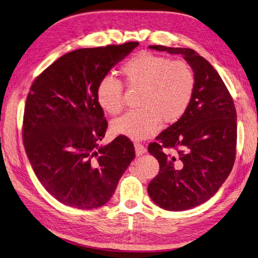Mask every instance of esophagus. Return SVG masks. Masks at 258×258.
<instances>
[{
    "mask_svg": "<svg viewBox=\"0 0 258 258\" xmlns=\"http://www.w3.org/2000/svg\"><path fill=\"white\" fill-rule=\"evenodd\" d=\"M135 153L137 156H141V155L146 153V147L143 145L141 143H135Z\"/></svg>",
    "mask_w": 258,
    "mask_h": 258,
    "instance_id": "34e87169",
    "label": "esophagus"
}]
</instances>
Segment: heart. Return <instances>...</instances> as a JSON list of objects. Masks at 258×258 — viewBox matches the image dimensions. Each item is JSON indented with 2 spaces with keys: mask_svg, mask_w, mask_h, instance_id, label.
Listing matches in <instances>:
<instances>
[{
  "mask_svg": "<svg viewBox=\"0 0 258 258\" xmlns=\"http://www.w3.org/2000/svg\"><path fill=\"white\" fill-rule=\"evenodd\" d=\"M121 74L130 88H141L139 104L112 122L117 135L140 141L153 136L161 121L178 122L188 111L196 90V77L190 66L182 60L142 51L131 57L121 67ZM95 97L99 105L110 114L124 107L123 83L111 76L99 81Z\"/></svg>",
  "mask_w": 258,
  "mask_h": 258,
  "instance_id": "1",
  "label": "heart"
}]
</instances>
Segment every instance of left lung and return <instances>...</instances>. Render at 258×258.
<instances>
[{"mask_svg": "<svg viewBox=\"0 0 258 258\" xmlns=\"http://www.w3.org/2000/svg\"><path fill=\"white\" fill-rule=\"evenodd\" d=\"M152 49L181 55L196 77L194 99L185 114L148 145L159 163L148 195L160 208L183 211L213 197L233 168L236 154V110L211 63L190 48L160 45ZM175 149L169 154L164 148Z\"/></svg>", "mask_w": 258, "mask_h": 258, "instance_id": "left-lung-1", "label": "left lung"}]
</instances>
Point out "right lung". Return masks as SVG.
<instances>
[{
    "label": "right lung",
    "instance_id": "1",
    "mask_svg": "<svg viewBox=\"0 0 258 258\" xmlns=\"http://www.w3.org/2000/svg\"><path fill=\"white\" fill-rule=\"evenodd\" d=\"M137 46V41H128L68 52L36 77L29 89L24 147L40 183L66 206L105 205L135 158L134 144L126 136L100 146L107 121L95 90Z\"/></svg>",
    "mask_w": 258,
    "mask_h": 258
}]
</instances>
